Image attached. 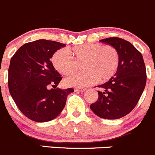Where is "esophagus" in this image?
I'll return each instance as SVG.
<instances>
[{"label": "esophagus", "mask_w": 155, "mask_h": 155, "mask_svg": "<svg viewBox=\"0 0 155 155\" xmlns=\"http://www.w3.org/2000/svg\"><path fill=\"white\" fill-rule=\"evenodd\" d=\"M86 91L85 88H76L75 89V91H79V92H84Z\"/></svg>", "instance_id": "esophagus-1"}]
</instances>
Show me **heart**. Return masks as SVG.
Returning a JSON list of instances; mask_svg holds the SVG:
<instances>
[{
	"label": "heart",
	"instance_id": "b5f03b06",
	"mask_svg": "<svg viewBox=\"0 0 155 155\" xmlns=\"http://www.w3.org/2000/svg\"><path fill=\"white\" fill-rule=\"evenodd\" d=\"M51 62L54 68L63 75L76 71L84 64V72L75 74L64 80L68 86L84 87L112 78L119 66L117 49L110 45L85 43L72 48L57 50L53 54Z\"/></svg>",
	"mask_w": 155,
	"mask_h": 155
}]
</instances>
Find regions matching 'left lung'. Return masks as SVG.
Here are the masks:
<instances>
[{
    "label": "left lung",
    "instance_id": "obj_1",
    "mask_svg": "<svg viewBox=\"0 0 155 155\" xmlns=\"http://www.w3.org/2000/svg\"><path fill=\"white\" fill-rule=\"evenodd\" d=\"M113 45L119 54L116 74L98 87V100L91 105L97 116L116 119L129 114L136 106L146 84V69L142 54L128 41L118 37L100 40Z\"/></svg>",
    "mask_w": 155,
    "mask_h": 155
}]
</instances>
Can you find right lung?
Here are the masks:
<instances>
[{
    "label": "right lung",
    "mask_w": 155,
    "mask_h": 155,
    "mask_svg": "<svg viewBox=\"0 0 155 155\" xmlns=\"http://www.w3.org/2000/svg\"><path fill=\"white\" fill-rule=\"evenodd\" d=\"M65 44L39 39L22 45L10 60L8 87L14 102L25 116L39 123L55 119L73 88H55L62 79L50 61ZM50 86L53 88L49 89Z\"/></svg>",
    "instance_id": "1"
}]
</instances>
